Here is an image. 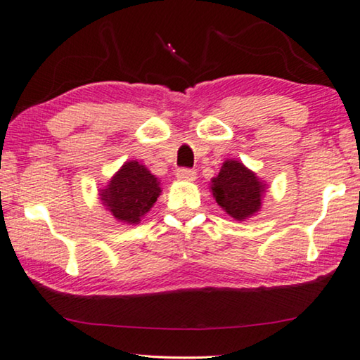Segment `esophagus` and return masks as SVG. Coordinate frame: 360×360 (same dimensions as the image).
<instances>
[{"instance_id": "34e87169", "label": "esophagus", "mask_w": 360, "mask_h": 360, "mask_svg": "<svg viewBox=\"0 0 360 360\" xmlns=\"http://www.w3.org/2000/svg\"><path fill=\"white\" fill-rule=\"evenodd\" d=\"M176 179L179 180H184V181H193L196 179V172L193 169H186V167H181L176 170Z\"/></svg>"}]
</instances>
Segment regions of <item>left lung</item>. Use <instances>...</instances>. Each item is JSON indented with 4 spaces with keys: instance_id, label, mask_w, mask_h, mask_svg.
<instances>
[{
    "instance_id": "1",
    "label": "left lung",
    "mask_w": 360,
    "mask_h": 360,
    "mask_svg": "<svg viewBox=\"0 0 360 360\" xmlns=\"http://www.w3.org/2000/svg\"><path fill=\"white\" fill-rule=\"evenodd\" d=\"M211 188L217 205L237 221L253 216L262 206L263 184L238 160L224 162Z\"/></svg>"
}]
</instances>
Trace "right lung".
Masks as SVG:
<instances>
[{"label": "right lung", "mask_w": 360, "mask_h": 360, "mask_svg": "<svg viewBox=\"0 0 360 360\" xmlns=\"http://www.w3.org/2000/svg\"><path fill=\"white\" fill-rule=\"evenodd\" d=\"M160 186L155 176L136 160L127 162L102 190V201L118 221L138 224L158 201Z\"/></svg>", "instance_id": "right-lung-1"}]
</instances>
